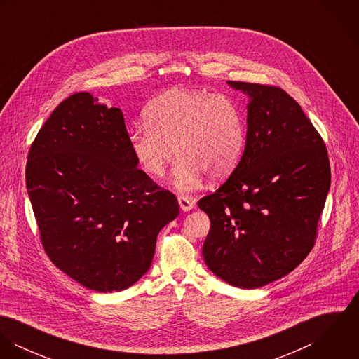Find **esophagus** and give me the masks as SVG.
I'll list each match as a JSON object with an SVG mask.
<instances>
[{
    "label": "esophagus",
    "mask_w": 359,
    "mask_h": 359,
    "mask_svg": "<svg viewBox=\"0 0 359 359\" xmlns=\"http://www.w3.org/2000/svg\"><path fill=\"white\" fill-rule=\"evenodd\" d=\"M178 203H180L181 210H184V211H189V210H192L194 205H195V202H194L191 198L184 196V195H178Z\"/></svg>",
    "instance_id": "1"
}]
</instances>
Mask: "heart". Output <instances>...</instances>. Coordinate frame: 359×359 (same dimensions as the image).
I'll return each mask as SVG.
<instances>
[{
	"instance_id": "obj_1",
	"label": "heart",
	"mask_w": 359,
	"mask_h": 359,
	"mask_svg": "<svg viewBox=\"0 0 359 359\" xmlns=\"http://www.w3.org/2000/svg\"><path fill=\"white\" fill-rule=\"evenodd\" d=\"M147 126L130 131L128 144L138 165L161 177L172 158L175 185L191 189L203 175L228 177L245 147V123L239 104L225 94L174 88L152 100L144 111Z\"/></svg>"
}]
</instances>
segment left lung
Listing matches in <instances>:
<instances>
[{
  "label": "left lung",
  "instance_id": "1",
  "mask_svg": "<svg viewBox=\"0 0 359 359\" xmlns=\"http://www.w3.org/2000/svg\"><path fill=\"white\" fill-rule=\"evenodd\" d=\"M228 84L250 97L246 147L231 177L198 202L211 222L203 257L226 283L256 289L292 272L312 250L330 164L322 137L286 91Z\"/></svg>",
  "mask_w": 359,
  "mask_h": 359
}]
</instances>
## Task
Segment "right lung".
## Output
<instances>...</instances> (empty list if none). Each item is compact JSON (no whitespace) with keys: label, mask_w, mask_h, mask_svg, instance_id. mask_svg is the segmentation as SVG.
Returning a JSON list of instances; mask_svg holds the SVG:
<instances>
[{"label":"right lung","mask_w":359,"mask_h":359,"mask_svg":"<svg viewBox=\"0 0 359 359\" xmlns=\"http://www.w3.org/2000/svg\"><path fill=\"white\" fill-rule=\"evenodd\" d=\"M137 165L121 110L88 93L59 103L30 147L26 187L43 248L87 289L134 285L180 214L177 198Z\"/></svg>","instance_id":"add662e5"}]
</instances>
